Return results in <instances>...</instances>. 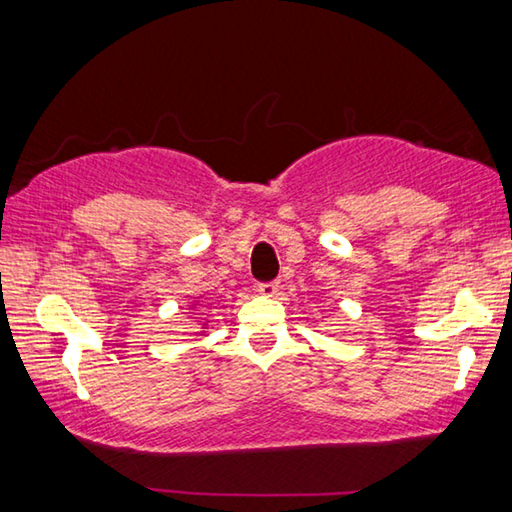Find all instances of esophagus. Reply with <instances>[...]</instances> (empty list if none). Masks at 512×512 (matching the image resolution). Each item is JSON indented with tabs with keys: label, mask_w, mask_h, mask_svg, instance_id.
Returning <instances> with one entry per match:
<instances>
[{
	"label": "esophagus",
	"mask_w": 512,
	"mask_h": 512,
	"mask_svg": "<svg viewBox=\"0 0 512 512\" xmlns=\"http://www.w3.org/2000/svg\"><path fill=\"white\" fill-rule=\"evenodd\" d=\"M277 289H280V282H277V280L259 282V284H257V291L262 293V296H266V298H273L275 293H277Z\"/></svg>",
	"instance_id": "esophagus-1"
}]
</instances>
